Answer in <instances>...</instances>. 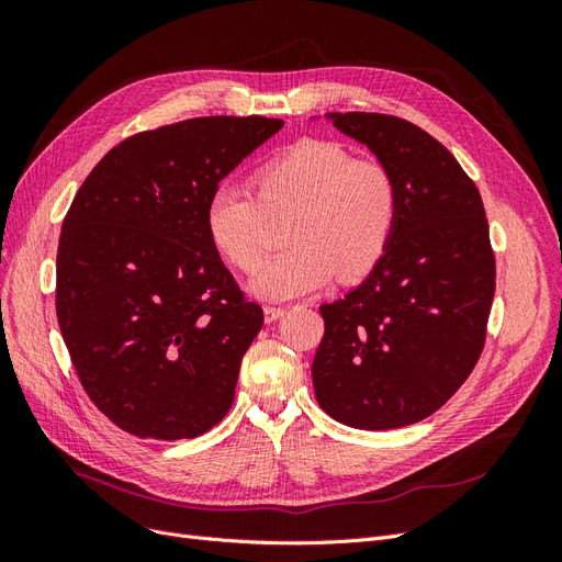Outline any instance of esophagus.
I'll return each instance as SVG.
<instances>
[{
    "label": "esophagus",
    "instance_id": "1",
    "mask_svg": "<svg viewBox=\"0 0 562 562\" xmlns=\"http://www.w3.org/2000/svg\"><path fill=\"white\" fill-rule=\"evenodd\" d=\"M283 314H285L283 307H265V321H267V323L279 321Z\"/></svg>",
    "mask_w": 562,
    "mask_h": 562
}]
</instances>
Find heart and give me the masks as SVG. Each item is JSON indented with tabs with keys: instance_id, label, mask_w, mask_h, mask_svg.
I'll use <instances>...</instances> for the list:
<instances>
[{
	"instance_id": "1",
	"label": "heart",
	"mask_w": 562,
	"mask_h": 562,
	"mask_svg": "<svg viewBox=\"0 0 562 562\" xmlns=\"http://www.w3.org/2000/svg\"><path fill=\"white\" fill-rule=\"evenodd\" d=\"M255 194L220 182L203 211L215 252L241 271L258 269L267 250V215L293 213L288 252L271 258L248 281L262 300L312 295L335 271L351 281L370 274L391 244L398 220V187L378 159H353L333 140L307 138L262 164Z\"/></svg>"
}]
</instances>
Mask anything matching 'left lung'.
<instances>
[{
  "mask_svg": "<svg viewBox=\"0 0 562 562\" xmlns=\"http://www.w3.org/2000/svg\"><path fill=\"white\" fill-rule=\"evenodd\" d=\"M323 119L389 168L398 220L380 265L345 297L321 304L314 394L347 427H407L436 413L483 351L495 295L483 199L450 151L405 119Z\"/></svg>",
  "mask_w": 562,
  "mask_h": 562,
  "instance_id": "8db88e82",
  "label": "left lung"
}]
</instances>
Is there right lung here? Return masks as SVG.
I'll return each instance as SVG.
<instances>
[{
    "label": "right lung",
    "instance_id": "1",
    "mask_svg": "<svg viewBox=\"0 0 562 562\" xmlns=\"http://www.w3.org/2000/svg\"><path fill=\"white\" fill-rule=\"evenodd\" d=\"M283 126L201 116L110 149L63 220L56 314L98 411L138 438L206 434L227 415L262 310L209 241L215 184Z\"/></svg>",
    "mask_w": 562,
    "mask_h": 562
}]
</instances>
